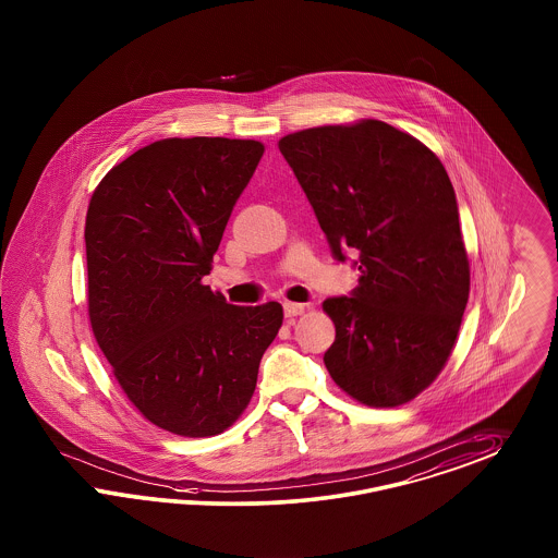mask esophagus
<instances>
[{
    "instance_id": "obj_1",
    "label": "esophagus",
    "mask_w": 558,
    "mask_h": 558,
    "mask_svg": "<svg viewBox=\"0 0 558 558\" xmlns=\"http://www.w3.org/2000/svg\"><path fill=\"white\" fill-rule=\"evenodd\" d=\"M305 313V305H301V303H284V315L292 319V317H299V315H303Z\"/></svg>"
}]
</instances>
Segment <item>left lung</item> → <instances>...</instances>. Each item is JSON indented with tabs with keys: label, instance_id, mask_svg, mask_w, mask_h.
<instances>
[{
	"label": "left lung",
	"instance_id": "1",
	"mask_svg": "<svg viewBox=\"0 0 558 558\" xmlns=\"http://www.w3.org/2000/svg\"><path fill=\"white\" fill-rule=\"evenodd\" d=\"M278 148L333 259L352 251L361 271L348 296L324 301L331 379L366 405L410 402L441 373L470 294L449 174L423 142L375 119L284 135Z\"/></svg>",
	"mask_w": 558,
	"mask_h": 558
}]
</instances>
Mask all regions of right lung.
<instances>
[{"instance_id":"obj_1","label":"right lung","mask_w":558,"mask_h":558,"mask_svg":"<svg viewBox=\"0 0 558 558\" xmlns=\"http://www.w3.org/2000/svg\"><path fill=\"white\" fill-rule=\"evenodd\" d=\"M262 154L255 140L154 142L105 174L86 214L98 347L132 404L181 437L241 416L282 326L280 303L236 307L202 284Z\"/></svg>"}]
</instances>
